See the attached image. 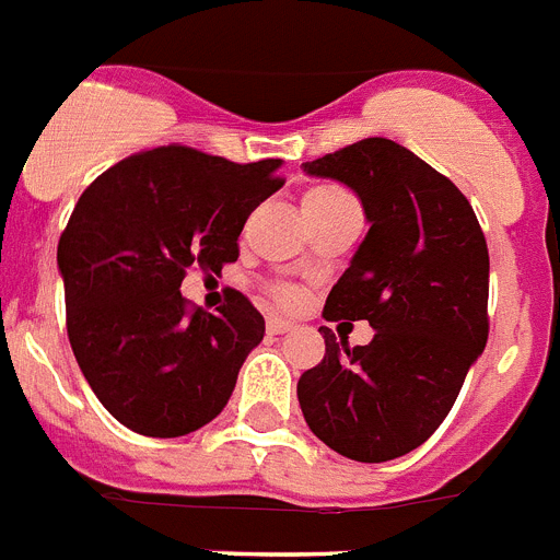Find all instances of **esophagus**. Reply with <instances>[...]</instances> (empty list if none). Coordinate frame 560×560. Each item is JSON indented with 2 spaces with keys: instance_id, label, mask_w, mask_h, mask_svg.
<instances>
[{
  "instance_id": "obj_1",
  "label": "esophagus",
  "mask_w": 560,
  "mask_h": 560,
  "mask_svg": "<svg viewBox=\"0 0 560 560\" xmlns=\"http://www.w3.org/2000/svg\"><path fill=\"white\" fill-rule=\"evenodd\" d=\"M266 328H269V334H285V331H291V323L289 319H283V317H269L266 319Z\"/></svg>"
}]
</instances>
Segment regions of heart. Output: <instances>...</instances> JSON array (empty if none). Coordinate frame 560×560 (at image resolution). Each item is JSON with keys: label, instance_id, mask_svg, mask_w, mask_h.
Instances as JSON below:
<instances>
[{"label": "heart", "instance_id": "b5f03b06", "mask_svg": "<svg viewBox=\"0 0 560 560\" xmlns=\"http://www.w3.org/2000/svg\"><path fill=\"white\" fill-rule=\"evenodd\" d=\"M339 195H346V192H339V189H334V186H312V189L303 195V209H314L319 207V203H328V200L339 198ZM275 298L283 305H294L300 303V291L291 289V285H280V289H275Z\"/></svg>", "mask_w": 560, "mask_h": 560}]
</instances>
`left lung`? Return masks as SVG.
<instances>
[{
  "label": "left lung",
  "instance_id": "left-lung-1",
  "mask_svg": "<svg viewBox=\"0 0 560 560\" xmlns=\"http://www.w3.org/2000/svg\"><path fill=\"white\" fill-rule=\"evenodd\" d=\"M303 170L362 200L371 229L323 317L368 319L374 339L348 348L319 328L326 357L300 376V408L339 456L388 462L433 436L485 351V232L451 178L388 138H362Z\"/></svg>",
  "mask_w": 560,
  "mask_h": 560
}]
</instances>
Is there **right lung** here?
I'll return each mask as SVG.
<instances>
[{"mask_svg": "<svg viewBox=\"0 0 560 560\" xmlns=\"http://www.w3.org/2000/svg\"><path fill=\"white\" fill-rule=\"evenodd\" d=\"M277 170L280 158L234 164L170 143L109 166L75 203L56 255L67 337L124 428L175 439L226 408L266 323L241 291L192 312L180 283L237 260L246 218L283 186Z\"/></svg>", "mask_w": 560, "mask_h": 560, "instance_id": "right-lung-1", "label": "right lung"}]
</instances>
